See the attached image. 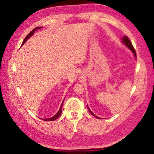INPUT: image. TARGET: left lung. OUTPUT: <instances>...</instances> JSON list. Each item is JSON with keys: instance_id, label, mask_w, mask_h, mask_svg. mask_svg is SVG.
<instances>
[{"instance_id": "1", "label": "left lung", "mask_w": 154, "mask_h": 154, "mask_svg": "<svg viewBox=\"0 0 154 154\" xmlns=\"http://www.w3.org/2000/svg\"><path fill=\"white\" fill-rule=\"evenodd\" d=\"M122 41H123V43L125 44V45H126L128 48L130 50H131L132 52H133V54H134V56L136 57L137 58V54H136V51H135V49H134V47H133V45H132V43H131V41H130V39L128 38V37L127 36H124L123 37V38H122ZM88 110H89V111L90 112V113L93 116H94V117H96V118H98V119H99V118L98 117H97L96 116H95L94 114L92 111H91V110L90 109L88 108Z\"/></svg>"}]
</instances>
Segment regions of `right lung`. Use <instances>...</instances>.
Returning a JSON list of instances; mask_svg holds the SVG:
<instances>
[{
    "instance_id": "obj_1",
    "label": "right lung",
    "mask_w": 154,
    "mask_h": 154,
    "mask_svg": "<svg viewBox=\"0 0 154 154\" xmlns=\"http://www.w3.org/2000/svg\"><path fill=\"white\" fill-rule=\"evenodd\" d=\"M42 28V27H36V28H34V29H33L32 31H31V32H30L29 34H28V35L26 36L25 38H24V40L23 41V42H22V45L26 42V40L28 39V38H29L30 37V36L33 35L34 32H35V31L36 30L39 29V28ZM63 102H64V101H63ZM63 102H62V103L61 106H60V108L58 112L55 115V116L52 117V118H50L42 119H43V120H45V121H54V120H55V119H56L57 118H58L59 117H60V116L61 113H62V105H63Z\"/></svg>"
}]
</instances>
